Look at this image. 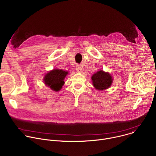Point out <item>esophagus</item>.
I'll use <instances>...</instances> for the list:
<instances>
[{
	"label": "esophagus",
	"instance_id": "esophagus-1",
	"mask_svg": "<svg viewBox=\"0 0 156 156\" xmlns=\"http://www.w3.org/2000/svg\"><path fill=\"white\" fill-rule=\"evenodd\" d=\"M76 71H77L78 72L80 73V72H81V70H82V69H81V66H80V65H76Z\"/></svg>",
	"mask_w": 156,
	"mask_h": 156
}]
</instances>
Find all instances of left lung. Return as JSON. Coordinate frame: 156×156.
Returning a JSON list of instances; mask_svg holds the SVG:
<instances>
[{"instance_id": "1", "label": "left lung", "mask_w": 156, "mask_h": 156, "mask_svg": "<svg viewBox=\"0 0 156 156\" xmlns=\"http://www.w3.org/2000/svg\"><path fill=\"white\" fill-rule=\"evenodd\" d=\"M94 87L98 90L104 91L108 89L113 82V78L108 72L100 70L91 77Z\"/></svg>"}]
</instances>
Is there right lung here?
Returning <instances> with one entry per match:
<instances>
[{
	"mask_svg": "<svg viewBox=\"0 0 156 156\" xmlns=\"http://www.w3.org/2000/svg\"><path fill=\"white\" fill-rule=\"evenodd\" d=\"M68 72L61 69H54L48 73L44 78L45 84L54 91H60L64 84V79Z\"/></svg>",
	"mask_w": 156,
	"mask_h": 156,
	"instance_id": "add662e5",
	"label": "right lung"
}]
</instances>
